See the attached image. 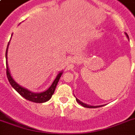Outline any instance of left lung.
Segmentation results:
<instances>
[{"label": "left lung", "instance_id": "left-lung-1", "mask_svg": "<svg viewBox=\"0 0 135 135\" xmlns=\"http://www.w3.org/2000/svg\"><path fill=\"white\" fill-rule=\"evenodd\" d=\"M126 35L127 36V37H128V38H128V34H127L126 33ZM76 102H77L78 104H80V105H82L83 107H86V108H98V107H103V106H104V105H100V106H90V105H88V104H85V103L82 102L79 100L78 99L76 98Z\"/></svg>", "mask_w": 135, "mask_h": 135}]
</instances>
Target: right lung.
<instances>
[{
    "instance_id": "right-lung-1",
    "label": "right lung",
    "mask_w": 135,
    "mask_h": 135,
    "mask_svg": "<svg viewBox=\"0 0 135 135\" xmlns=\"http://www.w3.org/2000/svg\"><path fill=\"white\" fill-rule=\"evenodd\" d=\"M9 42L7 44V49H6V52H5V58H6V74H7V79L9 80V83L12 85V87L21 96L23 97L24 98H25L27 100L33 102L43 103L47 102V101H48L49 99H50L52 96V94H54V92H55V88L57 87V83L59 82V78H60L61 76L63 74V72L60 71L58 73L57 77L55 79V80L53 81L52 84L51 85V86L47 90L44 91V92H39V93H35V92H33L31 91H30V90L24 88L23 87L20 86V85L17 84L14 80L13 78H12L10 73H9V68H8V66H7V49H8V46H9Z\"/></svg>"
}]
</instances>
